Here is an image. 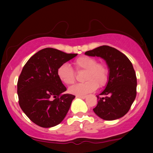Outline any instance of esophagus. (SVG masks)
I'll list each match as a JSON object with an SVG mask.
<instances>
[{
  "instance_id": "esophagus-1",
  "label": "esophagus",
  "mask_w": 153,
  "mask_h": 153,
  "mask_svg": "<svg viewBox=\"0 0 153 153\" xmlns=\"http://www.w3.org/2000/svg\"><path fill=\"white\" fill-rule=\"evenodd\" d=\"M77 98H81V99L84 100L85 98H86V96H79V95H76Z\"/></svg>"
}]
</instances>
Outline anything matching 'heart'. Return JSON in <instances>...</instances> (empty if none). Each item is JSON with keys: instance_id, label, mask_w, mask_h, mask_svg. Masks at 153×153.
<instances>
[{"instance_id": "1", "label": "heart", "mask_w": 153, "mask_h": 153, "mask_svg": "<svg viewBox=\"0 0 153 153\" xmlns=\"http://www.w3.org/2000/svg\"><path fill=\"white\" fill-rule=\"evenodd\" d=\"M76 71H85L83 80L85 82L76 83L69 88V92L74 95L83 96L91 93L97 87H102L107 83L108 69L106 64L97 62L95 58L83 56L74 62ZM58 77L65 85H71L75 81V74L72 68L68 64H63L57 70Z\"/></svg>"}]
</instances>
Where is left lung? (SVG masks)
<instances>
[{
	"instance_id": "obj_1",
	"label": "left lung",
	"mask_w": 153,
	"mask_h": 153,
	"mask_svg": "<svg viewBox=\"0 0 153 153\" xmlns=\"http://www.w3.org/2000/svg\"><path fill=\"white\" fill-rule=\"evenodd\" d=\"M106 61L108 79L105 89L97 95L95 114L105 120L122 118L129 111L137 95V76L133 65L125 54L109 46H101L85 53Z\"/></svg>"
}]
</instances>
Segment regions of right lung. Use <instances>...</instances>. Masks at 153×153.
<instances>
[{"label": "right lung", "mask_w": 153, "mask_h": 153, "mask_svg": "<svg viewBox=\"0 0 153 153\" xmlns=\"http://www.w3.org/2000/svg\"><path fill=\"white\" fill-rule=\"evenodd\" d=\"M77 53L45 48L29 59L17 83L19 104L30 120L49 128L63 120L75 96L64 94L66 87L57 75L58 68Z\"/></svg>", "instance_id": "right-lung-1"}]
</instances>
